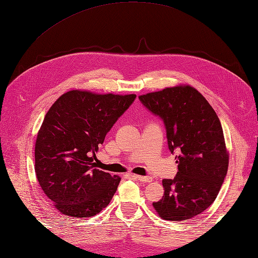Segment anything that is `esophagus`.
I'll list each match as a JSON object with an SVG mask.
<instances>
[{
    "label": "esophagus",
    "instance_id": "esophagus-1",
    "mask_svg": "<svg viewBox=\"0 0 258 258\" xmlns=\"http://www.w3.org/2000/svg\"><path fill=\"white\" fill-rule=\"evenodd\" d=\"M135 177H136V179H137L138 181H141V182H143V183H149V182L153 181V177H150V176H141V175H135Z\"/></svg>",
    "mask_w": 258,
    "mask_h": 258
}]
</instances>
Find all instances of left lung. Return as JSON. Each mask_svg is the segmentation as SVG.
<instances>
[{
  "mask_svg": "<svg viewBox=\"0 0 258 258\" xmlns=\"http://www.w3.org/2000/svg\"><path fill=\"white\" fill-rule=\"evenodd\" d=\"M167 131L168 147L176 153L177 173L163 179L164 194L153 203L160 218L190 219L206 210L219 193L229 166L223 131L215 110L200 91L179 85L138 97Z\"/></svg>",
  "mask_w": 258,
  "mask_h": 258,
  "instance_id": "left-lung-1",
  "label": "left lung"
}]
</instances>
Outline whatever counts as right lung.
Wrapping results in <instances>:
<instances>
[{"instance_id":"obj_1","label":"right lung","mask_w":258,"mask_h":258,"mask_svg":"<svg viewBox=\"0 0 258 258\" xmlns=\"http://www.w3.org/2000/svg\"><path fill=\"white\" fill-rule=\"evenodd\" d=\"M135 98L75 89L63 94L47 112L36 140L35 171L61 214L92 217L111 202L121 177L96 169L94 159Z\"/></svg>"}]
</instances>
